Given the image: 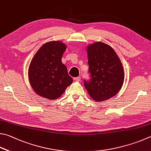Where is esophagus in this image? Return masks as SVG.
Here are the masks:
<instances>
[{
    "mask_svg": "<svg viewBox=\"0 0 151 151\" xmlns=\"http://www.w3.org/2000/svg\"><path fill=\"white\" fill-rule=\"evenodd\" d=\"M73 80H75V81H81V77H80V76H79V77L74 78Z\"/></svg>",
    "mask_w": 151,
    "mask_h": 151,
    "instance_id": "1",
    "label": "esophagus"
}]
</instances>
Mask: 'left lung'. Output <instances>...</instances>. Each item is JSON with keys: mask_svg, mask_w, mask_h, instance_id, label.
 Here are the masks:
<instances>
[{"mask_svg": "<svg viewBox=\"0 0 151 151\" xmlns=\"http://www.w3.org/2000/svg\"><path fill=\"white\" fill-rule=\"evenodd\" d=\"M90 80H84L89 96L96 101L109 99L117 94L124 81L123 65L111 47L97 42L87 47Z\"/></svg>", "mask_w": 151, "mask_h": 151, "instance_id": "1", "label": "left lung"}]
</instances>
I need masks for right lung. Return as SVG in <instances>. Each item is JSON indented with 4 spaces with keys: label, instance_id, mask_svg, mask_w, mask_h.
<instances>
[{
    "label": "right lung",
    "instance_id": "add662e5",
    "mask_svg": "<svg viewBox=\"0 0 151 151\" xmlns=\"http://www.w3.org/2000/svg\"><path fill=\"white\" fill-rule=\"evenodd\" d=\"M65 49L66 46L62 42H48L34 55L28 68V80L39 96L55 99L73 82L67 68L62 62Z\"/></svg>",
    "mask_w": 151,
    "mask_h": 151
}]
</instances>
